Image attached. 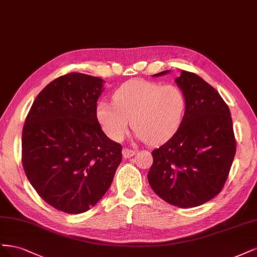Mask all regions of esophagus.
Masks as SVG:
<instances>
[{
    "label": "esophagus",
    "instance_id": "34e87169",
    "mask_svg": "<svg viewBox=\"0 0 257 257\" xmlns=\"http://www.w3.org/2000/svg\"><path fill=\"white\" fill-rule=\"evenodd\" d=\"M134 155H136V151L134 150H129V148H123L122 150V156L123 158H130Z\"/></svg>",
    "mask_w": 257,
    "mask_h": 257
}]
</instances>
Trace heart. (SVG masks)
<instances>
[{
  "mask_svg": "<svg viewBox=\"0 0 257 257\" xmlns=\"http://www.w3.org/2000/svg\"><path fill=\"white\" fill-rule=\"evenodd\" d=\"M185 107V94L177 85L134 79L115 90L113 102L98 103L97 117L113 141L123 138L131 119L139 138L150 144H158L177 130Z\"/></svg>",
  "mask_w": 257,
  "mask_h": 257,
  "instance_id": "1",
  "label": "heart"
}]
</instances>
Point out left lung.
I'll return each instance as SVG.
<instances>
[{"label":"left lung","mask_w":257,"mask_h":257,"mask_svg":"<svg viewBox=\"0 0 257 257\" xmlns=\"http://www.w3.org/2000/svg\"><path fill=\"white\" fill-rule=\"evenodd\" d=\"M175 81L186 97L184 118L168 142L153 151L147 178L163 201L188 208L220 193L236 154V140L229 109L216 89L185 70Z\"/></svg>","instance_id":"left-lung-1"}]
</instances>
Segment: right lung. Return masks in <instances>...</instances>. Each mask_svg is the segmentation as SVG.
Masks as SVG:
<instances>
[{"instance_id":"right-lung-1","label":"right lung","mask_w":257,"mask_h":257,"mask_svg":"<svg viewBox=\"0 0 257 257\" xmlns=\"http://www.w3.org/2000/svg\"><path fill=\"white\" fill-rule=\"evenodd\" d=\"M100 78L70 72L38 94L22 130V165L43 200L66 213L95 206L121 162V145L97 119Z\"/></svg>"}]
</instances>
